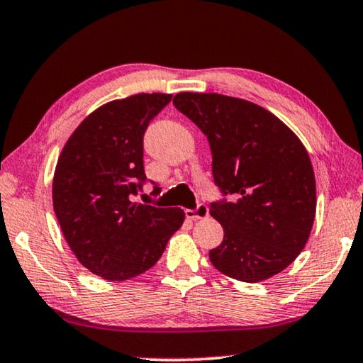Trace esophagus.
Listing matches in <instances>:
<instances>
[{
  "mask_svg": "<svg viewBox=\"0 0 363 363\" xmlns=\"http://www.w3.org/2000/svg\"><path fill=\"white\" fill-rule=\"evenodd\" d=\"M186 216L192 221L203 220V218L208 216V206L205 203H199L194 210H186Z\"/></svg>",
  "mask_w": 363,
  "mask_h": 363,
  "instance_id": "34e87169",
  "label": "esophagus"
}]
</instances>
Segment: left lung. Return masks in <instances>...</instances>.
<instances>
[{"instance_id":"obj_1","label":"left lung","mask_w":363,"mask_h":363,"mask_svg":"<svg viewBox=\"0 0 363 363\" xmlns=\"http://www.w3.org/2000/svg\"><path fill=\"white\" fill-rule=\"evenodd\" d=\"M172 103L210 142L213 179L223 195L210 213L224 229L223 242L210 250L213 267L244 283L283 272L306 247L315 220L306 147L283 121L247 100L182 91Z\"/></svg>"}]
</instances>
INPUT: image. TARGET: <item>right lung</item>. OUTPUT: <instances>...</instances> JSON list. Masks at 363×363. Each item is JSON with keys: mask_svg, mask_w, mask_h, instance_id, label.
Segmentation results:
<instances>
[{"mask_svg": "<svg viewBox=\"0 0 363 363\" xmlns=\"http://www.w3.org/2000/svg\"><path fill=\"white\" fill-rule=\"evenodd\" d=\"M171 99L139 94L106 103L80 123L57 160V223L77 260L105 279L124 281L150 269L186 218L181 208L134 202L147 182L143 135Z\"/></svg>", "mask_w": 363, "mask_h": 363, "instance_id": "obj_1", "label": "right lung"}]
</instances>
